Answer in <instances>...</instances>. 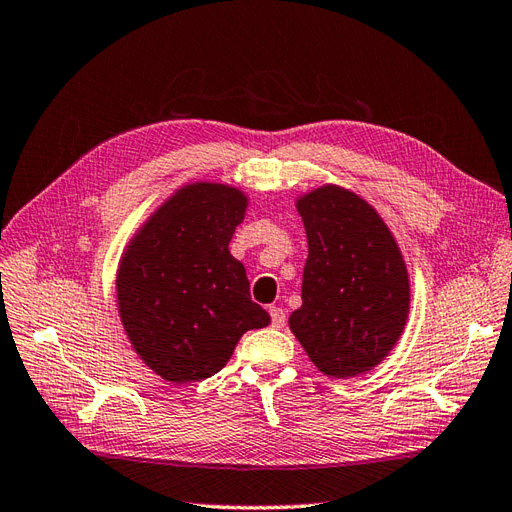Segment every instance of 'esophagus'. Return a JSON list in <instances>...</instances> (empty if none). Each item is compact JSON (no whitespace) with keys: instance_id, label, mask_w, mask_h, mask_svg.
<instances>
[{"instance_id":"obj_1","label":"esophagus","mask_w":512,"mask_h":512,"mask_svg":"<svg viewBox=\"0 0 512 512\" xmlns=\"http://www.w3.org/2000/svg\"><path fill=\"white\" fill-rule=\"evenodd\" d=\"M270 319L274 328H283L285 326V311L281 306H270Z\"/></svg>"}]
</instances>
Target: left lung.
Returning <instances> with one entry per match:
<instances>
[{
    "mask_svg": "<svg viewBox=\"0 0 512 512\" xmlns=\"http://www.w3.org/2000/svg\"><path fill=\"white\" fill-rule=\"evenodd\" d=\"M309 257L289 328L328 377H358L397 345L410 315V274L382 216L360 195L324 184L296 199Z\"/></svg>",
    "mask_w": 512,
    "mask_h": 512,
    "instance_id": "1",
    "label": "left lung"
}]
</instances>
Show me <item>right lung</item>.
Wrapping results in <instances>:
<instances>
[{
    "label": "right lung",
    "instance_id": "add662e5",
    "mask_svg": "<svg viewBox=\"0 0 512 512\" xmlns=\"http://www.w3.org/2000/svg\"><path fill=\"white\" fill-rule=\"evenodd\" d=\"M248 197L236 186L178 188L128 242L115 289L126 337L173 384L221 371L246 330L270 315L251 300L246 270L229 253Z\"/></svg>",
    "mask_w": 512,
    "mask_h": 512
}]
</instances>
